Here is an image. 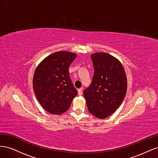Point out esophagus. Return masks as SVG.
<instances>
[{
	"instance_id": "obj_1",
	"label": "esophagus",
	"mask_w": 158,
	"mask_h": 158,
	"mask_svg": "<svg viewBox=\"0 0 158 158\" xmlns=\"http://www.w3.org/2000/svg\"><path fill=\"white\" fill-rule=\"evenodd\" d=\"M78 95H82V88H80L78 89Z\"/></svg>"
}]
</instances>
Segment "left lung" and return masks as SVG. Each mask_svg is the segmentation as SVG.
I'll use <instances>...</instances> for the list:
<instances>
[{
	"label": "left lung",
	"instance_id": "8db88e82",
	"mask_svg": "<svg viewBox=\"0 0 158 158\" xmlns=\"http://www.w3.org/2000/svg\"><path fill=\"white\" fill-rule=\"evenodd\" d=\"M91 58L94 73L84 95L89 113L99 118H105L116 111L125 98L127 76L120 61L112 55L96 52Z\"/></svg>",
	"mask_w": 158,
	"mask_h": 158
}]
</instances>
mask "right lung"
Returning a JSON list of instances; mask_svg holds the SVG:
<instances>
[{
    "label": "right lung",
    "mask_w": 158,
    "mask_h": 158,
    "mask_svg": "<svg viewBox=\"0 0 158 158\" xmlns=\"http://www.w3.org/2000/svg\"><path fill=\"white\" fill-rule=\"evenodd\" d=\"M76 57L73 52H56L46 57L35 69L33 89L38 102L47 112L63 113L77 95L69 70Z\"/></svg>",
    "instance_id": "right-lung-1"
}]
</instances>
